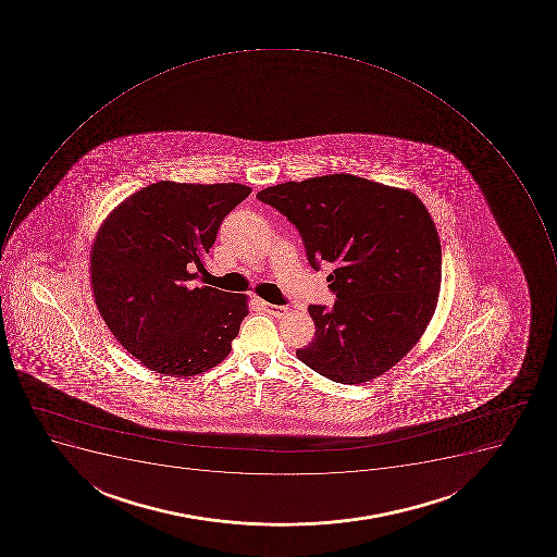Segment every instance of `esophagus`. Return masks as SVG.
<instances>
[{
	"label": "esophagus",
	"mask_w": 557,
	"mask_h": 557,
	"mask_svg": "<svg viewBox=\"0 0 557 557\" xmlns=\"http://www.w3.org/2000/svg\"><path fill=\"white\" fill-rule=\"evenodd\" d=\"M259 305H261V308L267 310L270 315L276 317V319H282V317L287 315V311H289V308L278 307V305H272V302L259 301Z\"/></svg>",
	"instance_id": "esophagus-1"
}]
</instances>
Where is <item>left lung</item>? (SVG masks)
Wrapping results in <instances>:
<instances>
[{
	"label": "left lung",
	"instance_id": "left-lung-1",
	"mask_svg": "<svg viewBox=\"0 0 557 557\" xmlns=\"http://www.w3.org/2000/svg\"><path fill=\"white\" fill-rule=\"evenodd\" d=\"M258 200L298 228L311 268L336 267L327 282L337 301L308 307L315 337L298 359L343 385L394 368L425 333L441 290V240L420 198L331 174L270 186Z\"/></svg>",
	"mask_w": 557,
	"mask_h": 557
}]
</instances>
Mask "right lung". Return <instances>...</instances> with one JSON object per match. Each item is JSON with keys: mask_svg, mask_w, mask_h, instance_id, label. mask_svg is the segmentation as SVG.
<instances>
[{"mask_svg": "<svg viewBox=\"0 0 557 557\" xmlns=\"http://www.w3.org/2000/svg\"><path fill=\"white\" fill-rule=\"evenodd\" d=\"M252 189L238 183L158 181L102 221L90 252L97 310L120 345L166 376H197L232 351L246 294L194 285L228 212Z\"/></svg>", "mask_w": 557, "mask_h": 557, "instance_id": "obj_1", "label": "right lung"}]
</instances>
